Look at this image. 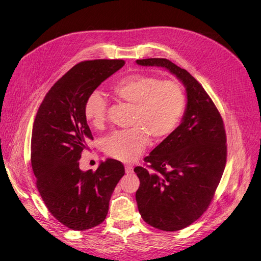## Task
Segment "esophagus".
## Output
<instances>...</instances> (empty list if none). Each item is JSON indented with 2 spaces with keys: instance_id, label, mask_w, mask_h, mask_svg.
Wrapping results in <instances>:
<instances>
[{
  "instance_id": "obj_1",
  "label": "esophagus",
  "mask_w": 261,
  "mask_h": 261,
  "mask_svg": "<svg viewBox=\"0 0 261 261\" xmlns=\"http://www.w3.org/2000/svg\"><path fill=\"white\" fill-rule=\"evenodd\" d=\"M125 169H126V173H132L133 172V166L132 165H126Z\"/></svg>"
}]
</instances>
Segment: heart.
<instances>
[{
    "label": "heart",
    "mask_w": 261,
    "mask_h": 261,
    "mask_svg": "<svg viewBox=\"0 0 261 261\" xmlns=\"http://www.w3.org/2000/svg\"><path fill=\"white\" fill-rule=\"evenodd\" d=\"M120 100L134 106L128 130L115 131L105 140L109 156L131 162L140 156L149 143V135L162 140L170 135L184 114L186 96L175 81L133 73L119 79L112 88ZM86 118L96 128H102L107 120L108 103L98 92H92L85 102Z\"/></svg>",
    "instance_id": "heart-1"
}]
</instances>
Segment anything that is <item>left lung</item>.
<instances>
[{
  "mask_svg": "<svg viewBox=\"0 0 261 261\" xmlns=\"http://www.w3.org/2000/svg\"><path fill=\"white\" fill-rule=\"evenodd\" d=\"M161 66L186 88L187 107L181 125L134 168L140 179L135 194L143 220L158 229L180 230L206 212L226 164V134L214 101L184 68L165 58L136 60Z\"/></svg>",
  "mask_w": 261,
  "mask_h": 261,
  "instance_id": "obj_1",
  "label": "left lung"
}]
</instances>
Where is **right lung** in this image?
<instances>
[{"instance_id":"1","label":"right lung","mask_w":261,"mask_h":261,"mask_svg":"<svg viewBox=\"0 0 261 261\" xmlns=\"http://www.w3.org/2000/svg\"><path fill=\"white\" fill-rule=\"evenodd\" d=\"M125 64L121 59L82 61L63 75L40 105L32 134V168L48 212L66 227L86 230L106 219L122 163L101 162L82 171L79 160L93 141L84 113L88 96Z\"/></svg>"}]
</instances>
